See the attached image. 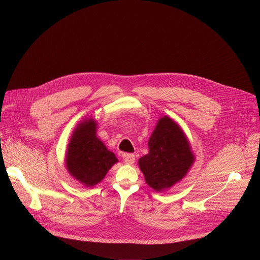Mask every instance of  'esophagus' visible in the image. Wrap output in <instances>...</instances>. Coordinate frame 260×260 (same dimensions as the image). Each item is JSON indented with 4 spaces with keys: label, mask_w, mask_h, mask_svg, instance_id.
<instances>
[{
    "label": "esophagus",
    "mask_w": 260,
    "mask_h": 260,
    "mask_svg": "<svg viewBox=\"0 0 260 260\" xmlns=\"http://www.w3.org/2000/svg\"><path fill=\"white\" fill-rule=\"evenodd\" d=\"M123 160L126 165H133L135 162V155L134 154H126V155H124Z\"/></svg>",
    "instance_id": "1"
}]
</instances>
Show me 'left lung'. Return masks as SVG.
I'll use <instances>...</instances> for the list:
<instances>
[{
  "label": "left lung",
  "instance_id": "obj_1",
  "mask_svg": "<svg viewBox=\"0 0 260 260\" xmlns=\"http://www.w3.org/2000/svg\"><path fill=\"white\" fill-rule=\"evenodd\" d=\"M148 148L149 152L139 159V167L146 183L158 192L180 182L196 160L187 136L169 116L158 119Z\"/></svg>",
  "mask_w": 260,
  "mask_h": 260
}]
</instances>
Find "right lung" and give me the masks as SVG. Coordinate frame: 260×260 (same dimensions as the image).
<instances>
[{
  "label": "right lung",
  "instance_id": "obj_1",
  "mask_svg": "<svg viewBox=\"0 0 260 260\" xmlns=\"http://www.w3.org/2000/svg\"><path fill=\"white\" fill-rule=\"evenodd\" d=\"M96 128L94 119H83L74 129L67 148V171L85 187L100 183L118 161L115 154L96 137Z\"/></svg>",
  "mask_w": 260,
  "mask_h": 260
}]
</instances>
